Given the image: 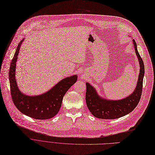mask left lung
I'll use <instances>...</instances> for the list:
<instances>
[{"instance_id":"obj_1","label":"left lung","mask_w":155,"mask_h":155,"mask_svg":"<svg viewBox=\"0 0 155 155\" xmlns=\"http://www.w3.org/2000/svg\"><path fill=\"white\" fill-rule=\"evenodd\" d=\"M136 55L139 63V74L135 90L128 97L121 100H108L102 98L95 88L86 83V102L90 112L95 117L102 119H115L130 113L137 105L141 97L143 82L144 75V65L139 54L137 45L132 39Z\"/></svg>"}]
</instances>
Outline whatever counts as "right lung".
I'll return each mask as SVG.
<instances>
[{
  "label": "right lung",
  "mask_w": 155,
  "mask_h": 155,
  "mask_svg": "<svg viewBox=\"0 0 155 155\" xmlns=\"http://www.w3.org/2000/svg\"><path fill=\"white\" fill-rule=\"evenodd\" d=\"M22 40L11 63L9 78L11 93L16 107L23 114L35 119L45 120L55 116L61 107L64 96L78 79L76 74L64 78L48 91L40 95L29 96L21 92L16 79V68Z\"/></svg>",
  "instance_id": "right-lung-1"
}]
</instances>
